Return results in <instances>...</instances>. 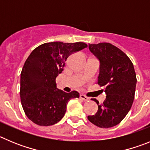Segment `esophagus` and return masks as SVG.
Listing matches in <instances>:
<instances>
[{
    "label": "esophagus",
    "mask_w": 150,
    "mask_h": 150,
    "mask_svg": "<svg viewBox=\"0 0 150 150\" xmlns=\"http://www.w3.org/2000/svg\"><path fill=\"white\" fill-rule=\"evenodd\" d=\"M80 98H81L82 100H83V101H88L89 100L88 97H87V96H86L83 95V94H81V95H80Z\"/></svg>",
    "instance_id": "obj_1"
}]
</instances>
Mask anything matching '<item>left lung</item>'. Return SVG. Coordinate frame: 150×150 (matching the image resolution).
Wrapping results in <instances>:
<instances>
[{"label": "left lung", "instance_id": "obj_1", "mask_svg": "<svg viewBox=\"0 0 150 150\" xmlns=\"http://www.w3.org/2000/svg\"><path fill=\"white\" fill-rule=\"evenodd\" d=\"M89 49L100 63L97 83L105 87L106 98L101 105L92 98L98 110L87 119L98 127H113L123 120L134 101L137 83L134 66L127 55L110 43L89 44Z\"/></svg>", "mask_w": 150, "mask_h": 150}]
</instances>
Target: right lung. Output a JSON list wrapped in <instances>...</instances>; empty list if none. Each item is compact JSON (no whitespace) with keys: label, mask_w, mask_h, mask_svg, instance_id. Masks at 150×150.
Segmentation results:
<instances>
[{"label":"right lung","mask_w":150,"mask_h":150,"mask_svg":"<svg viewBox=\"0 0 150 150\" xmlns=\"http://www.w3.org/2000/svg\"><path fill=\"white\" fill-rule=\"evenodd\" d=\"M84 42L44 43L35 48L25 61L21 73L20 97L28 119L41 126L58 122L65 115L77 91L66 93L57 88L56 78L61 73L69 55L87 48Z\"/></svg>","instance_id":"1"}]
</instances>
